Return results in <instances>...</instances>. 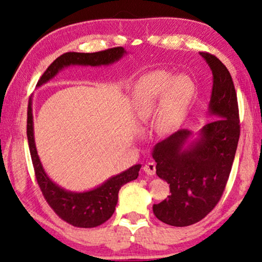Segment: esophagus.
Masks as SVG:
<instances>
[{"instance_id": "esophagus-1", "label": "esophagus", "mask_w": 262, "mask_h": 262, "mask_svg": "<svg viewBox=\"0 0 262 262\" xmlns=\"http://www.w3.org/2000/svg\"><path fill=\"white\" fill-rule=\"evenodd\" d=\"M143 170L148 176H154L156 173V164L154 162H149L143 166Z\"/></svg>"}]
</instances>
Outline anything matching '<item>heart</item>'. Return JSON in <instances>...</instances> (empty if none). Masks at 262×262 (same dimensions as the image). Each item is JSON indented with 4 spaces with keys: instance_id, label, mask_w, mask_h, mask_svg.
I'll return each instance as SVG.
<instances>
[{
    "instance_id": "1",
    "label": "heart",
    "mask_w": 262,
    "mask_h": 262,
    "mask_svg": "<svg viewBox=\"0 0 262 262\" xmlns=\"http://www.w3.org/2000/svg\"><path fill=\"white\" fill-rule=\"evenodd\" d=\"M193 94V83L188 77H172L165 72L149 73L140 78L133 91V100L140 125L151 117L163 99L157 118L161 130H171L183 117Z\"/></svg>"
}]
</instances>
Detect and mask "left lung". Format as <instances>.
Masks as SVG:
<instances>
[{
	"label": "left lung",
	"mask_w": 262,
	"mask_h": 262,
	"mask_svg": "<svg viewBox=\"0 0 262 262\" xmlns=\"http://www.w3.org/2000/svg\"><path fill=\"white\" fill-rule=\"evenodd\" d=\"M211 69L210 113L217 119L203 126L200 139L183 145L192 132L180 129L155 145L156 173L170 184L171 195L152 210L172 227H188L209 214L221 200L236 155L241 121L236 89L227 67L215 55L200 52Z\"/></svg>",
	"instance_id": "obj_1"
}]
</instances>
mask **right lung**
I'll use <instances>...</instances> for the list:
<instances>
[{
  "label": "right lung",
  "instance_id": "add662e5",
  "mask_svg": "<svg viewBox=\"0 0 262 262\" xmlns=\"http://www.w3.org/2000/svg\"><path fill=\"white\" fill-rule=\"evenodd\" d=\"M122 47H113L108 50L95 52V53H76L68 52L60 55L52 62L45 73L41 75L37 85L40 86L43 83L54 77L59 70L70 64L79 66H100L110 64L118 61L125 54ZM28 125H26V134H28L29 148L32 159L34 176L40 187L41 193L46 202L54 210L55 214L61 220L76 228H96L105 223L111 219L118 203V193L121 186L139 177L141 165H134L122 173L114 176L97 187L89 192L73 193L59 187L48 178L43 171L40 159L38 157L37 149L33 137V120L31 101L28 107Z\"/></svg>",
  "mask_w": 262,
  "mask_h": 262
}]
</instances>
